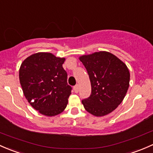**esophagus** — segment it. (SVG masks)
I'll return each instance as SVG.
<instances>
[{"mask_svg":"<svg viewBox=\"0 0 153 153\" xmlns=\"http://www.w3.org/2000/svg\"><path fill=\"white\" fill-rule=\"evenodd\" d=\"M79 89V85H76L74 87V91L75 93H78Z\"/></svg>","mask_w":153,"mask_h":153,"instance_id":"34e87169","label":"esophagus"}]
</instances>
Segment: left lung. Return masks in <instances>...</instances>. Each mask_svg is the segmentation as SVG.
<instances>
[{"label":"left lung","mask_w":153,"mask_h":153,"mask_svg":"<svg viewBox=\"0 0 153 153\" xmlns=\"http://www.w3.org/2000/svg\"><path fill=\"white\" fill-rule=\"evenodd\" d=\"M79 59L87 70L91 85V96L82 101L85 109L97 117L109 114L127 94L130 77L128 68L108 51L82 55Z\"/></svg>","instance_id":"obj_1"}]
</instances>
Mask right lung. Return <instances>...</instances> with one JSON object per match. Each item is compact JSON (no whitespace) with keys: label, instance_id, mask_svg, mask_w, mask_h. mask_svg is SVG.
<instances>
[{"label":"right lung","instance_id":"add662e5","mask_svg":"<svg viewBox=\"0 0 153 153\" xmlns=\"http://www.w3.org/2000/svg\"><path fill=\"white\" fill-rule=\"evenodd\" d=\"M65 57L48 52L33 53L23 60L19 79L23 94L34 109L54 116L65 109L71 94L67 73L62 68Z\"/></svg>","mask_w":153,"mask_h":153}]
</instances>
